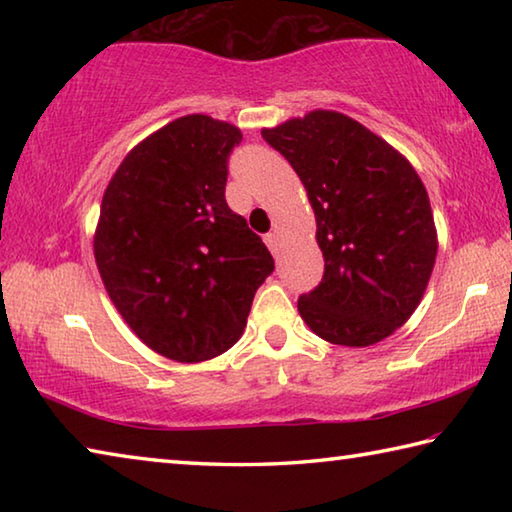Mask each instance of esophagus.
Segmentation results:
<instances>
[{"label": "esophagus", "instance_id": "1", "mask_svg": "<svg viewBox=\"0 0 512 512\" xmlns=\"http://www.w3.org/2000/svg\"><path fill=\"white\" fill-rule=\"evenodd\" d=\"M264 241H266V246L271 248V253H277V246H280V235H277V232H268Z\"/></svg>", "mask_w": 512, "mask_h": 512}]
</instances>
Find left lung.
<instances>
[{
	"mask_svg": "<svg viewBox=\"0 0 512 512\" xmlns=\"http://www.w3.org/2000/svg\"><path fill=\"white\" fill-rule=\"evenodd\" d=\"M262 137L296 169L325 257L318 287L298 300L323 341L366 348L418 309L438 255L429 194L395 146L343 112L311 110Z\"/></svg>",
	"mask_w": 512,
	"mask_h": 512,
	"instance_id": "left-lung-1",
	"label": "left lung"
}]
</instances>
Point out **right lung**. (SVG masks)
I'll return each instance as SVG.
<instances>
[{"label":"right lung","mask_w":512,"mask_h":512,"mask_svg":"<svg viewBox=\"0 0 512 512\" xmlns=\"http://www.w3.org/2000/svg\"><path fill=\"white\" fill-rule=\"evenodd\" d=\"M239 142L228 121L178 117L133 146L103 192L94 230L103 287L137 339L180 363L230 350L275 268L225 203Z\"/></svg>","instance_id":"obj_1"}]
</instances>
